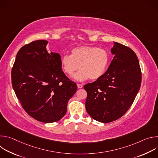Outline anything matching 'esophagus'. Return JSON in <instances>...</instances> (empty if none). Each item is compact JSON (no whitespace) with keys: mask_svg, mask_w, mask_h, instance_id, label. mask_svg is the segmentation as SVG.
Here are the masks:
<instances>
[{"mask_svg":"<svg viewBox=\"0 0 158 158\" xmlns=\"http://www.w3.org/2000/svg\"><path fill=\"white\" fill-rule=\"evenodd\" d=\"M77 87L78 88H82V87H83V85H82V84H77Z\"/></svg>","mask_w":158,"mask_h":158,"instance_id":"34e87169","label":"esophagus"}]
</instances>
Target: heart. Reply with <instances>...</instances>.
Masks as SVG:
<instances>
[{
  "label": "heart",
  "instance_id": "1",
  "mask_svg": "<svg viewBox=\"0 0 158 158\" xmlns=\"http://www.w3.org/2000/svg\"><path fill=\"white\" fill-rule=\"evenodd\" d=\"M109 54L104 49L96 46H82L75 48L71 51V56L64 55L60 60L63 71L69 76L78 69L73 76L77 81H84L90 78L96 81L106 72L109 63Z\"/></svg>",
  "mask_w": 158,
  "mask_h": 158
}]
</instances>
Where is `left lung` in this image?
Returning a JSON list of instances; mask_svg holds the SVG:
<instances>
[{
  "label": "left lung",
  "instance_id": "1",
  "mask_svg": "<svg viewBox=\"0 0 158 158\" xmlns=\"http://www.w3.org/2000/svg\"><path fill=\"white\" fill-rule=\"evenodd\" d=\"M114 58L99 79L84 85L87 93L85 109L94 120L107 123L121 118L139 91L141 71L138 57L131 48L114 42Z\"/></svg>",
  "mask_w": 158,
  "mask_h": 158
}]
</instances>
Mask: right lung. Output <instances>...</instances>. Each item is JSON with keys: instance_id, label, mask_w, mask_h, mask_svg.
<instances>
[{"instance_id": "obj_1", "label": "right lung", "mask_w": 158, "mask_h": 158, "mask_svg": "<svg viewBox=\"0 0 158 158\" xmlns=\"http://www.w3.org/2000/svg\"><path fill=\"white\" fill-rule=\"evenodd\" d=\"M48 43L37 40L21 48L11 78L16 96L27 113L39 121L51 123L64 116L77 85L62 71L60 54L48 53Z\"/></svg>"}]
</instances>
